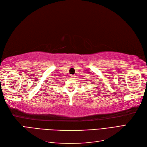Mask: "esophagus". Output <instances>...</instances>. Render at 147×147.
Masks as SVG:
<instances>
[{
    "label": "esophagus",
    "instance_id": "1",
    "mask_svg": "<svg viewBox=\"0 0 147 147\" xmlns=\"http://www.w3.org/2000/svg\"><path fill=\"white\" fill-rule=\"evenodd\" d=\"M69 76H70V79H74L75 78L74 75H70Z\"/></svg>",
    "mask_w": 147,
    "mask_h": 147
}]
</instances>
